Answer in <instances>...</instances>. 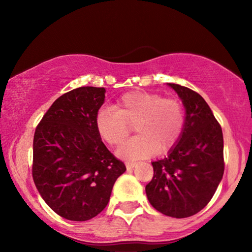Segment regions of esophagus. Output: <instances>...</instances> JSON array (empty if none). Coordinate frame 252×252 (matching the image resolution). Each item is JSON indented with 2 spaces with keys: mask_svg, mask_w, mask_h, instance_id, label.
<instances>
[{
  "mask_svg": "<svg viewBox=\"0 0 252 252\" xmlns=\"http://www.w3.org/2000/svg\"><path fill=\"white\" fill-rule=\"evenodd\" d=\"M136 161H126V167L127 170H132V168H134L136 166Z\"/></svg>",
  "mask_w": 252,
  "mask_h": 252,
  "instance_id": "1",
  "label": "esophagus"
}]
</instances>
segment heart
Here are the masks:
<instances>
[{
  "instance_id": "obj_1",
  "label": "heart",
  "mask_w": 252,
  "mask_h": 252,
  "mask_svg": "<svg viewBox=\"0 0 252 252\" xmlns=\"http://www.w3.org/2000/svg\"><path fill=\"white\" fill-rule=\"evenodd\" d=\"M95 126L101 139L110 146L122 144L130 133L139 135L117 150V156L127 160L142 159L157 153L173 149L185 127L184 106L177 98L163 97L157 93L130 92L110 108L96 113Z\"/></svg>"
}]
</instances>
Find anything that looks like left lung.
<instances>
[{
    "instance_id": "obj_1",
    "label": "left lung",
    "mask_w": 252,
    "mask_h": 252,
    "mask_svg": "<svg viewBox=\"0 0 252 252\" xmlns=\"http://www.w3.org/2000/svg\"><path fill=\"white\" fill-rule=\"evenodd\" d=\"M167 86L185 106V127L167 156L151 163L154 178L146 186V194L157 211L187 218L205 208L221 181L222 130L201 95L177 84Z\"/></svg>"
}]
</instances>
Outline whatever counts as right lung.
<instances>
[{
  "mask_svg": "<svg viewBox=\"0 0 252 252\" xmlns=\"http://www.w3.org/2000/svg\"><path fill=\"white\" fill-rule=\"evenodd\" d=\"M104 98V88H75L53 103L34 133V184L49 208L72 221L101 213L126 171L96 129Z\"/></svg>",
  "mask_w": 252,
  "mask_h": 252,
  "instance_id": "1",
  "label": "right lung"
}]
</instances>
